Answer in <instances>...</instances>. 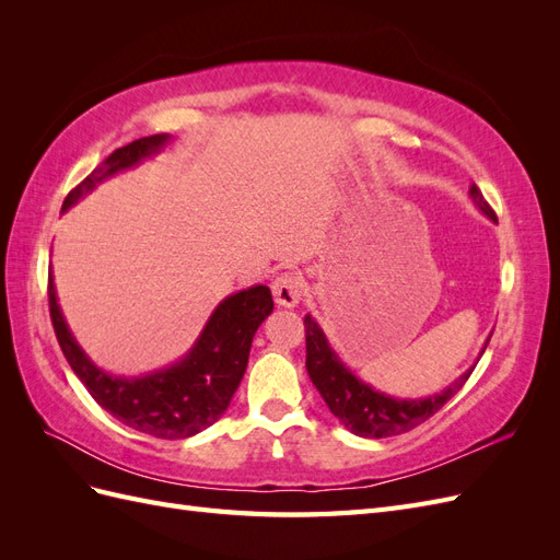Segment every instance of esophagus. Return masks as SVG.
Instances as JSON below:
<instances>
[{
  "instance_id": "esophagus-1",
  "label": "esophagus",
  "mask_w": 560,
  "mask_h": 560,
  "mask_svg": "<svg viewBox=\"0 0 560 560\" xmlns=\"http://www.w3.org/2000/svg\"><path fill=\"white\" fill-rule=\"evenodd\" d=\"M303 296V284L299 280V276L294 273H282L280 278H276L273 282V299L278 306L282 308H294L296 303Z\"/></svg>"
}]
</instances>
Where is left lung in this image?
<instances>
[{"label":"left lung","mask_w":560,"mask_h":560,"mask_svg":"<svg viewBox=\"0 0 560 560\" xmlns=\"http://www.w3.org/2000/svg\"><path fill=\"white\" fill-rule=\"evenodd\" d=\"M469 198L490 222H498L495 212L490 210L486 198L477 189V184L469 186ZM303 325H306V369L313 385L317 387L322 399L327 401L329 411L336 416V420L352 434L364 439H385L404 434L418 428L420 422L432 418L457 389L465 385L490 341L488 338L483 343L477 362H474L463 376H457L446 389H442V393L406 399L385 395L354 374V371L338 358V352L331 348L327 334L322 331L317 319L311 313L303 317Z\"/></svg>","instance_id":"obj_1"}]
</instances>
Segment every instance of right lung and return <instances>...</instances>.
Instances as JSON below:
<instances>
[{"label":"right lung","mask_w":560,"mask_h":560,"mask_svg":"<svg viewBox=\"0 0 560 560\" xmlns=\"http://www.w3.org/2000/svg\"><path fill=\"white\" fill-rule=\"evenodd\" d=\"M171 140L173 135L161 132L116 149L77 189L67 194L60 212L77 206L97 184L161 154ZM48 306L67 362L107 413L151 436L186 439L210 428L229 409L247 369L252 338L261 322L273 313V296L266 284H252L247 290L229 294L217 303L194 346L179 360L142 376L109 374L79 346L58 303L54 266L48 268Z\"/></svg>","instance_id":"1"}]
</instances>
